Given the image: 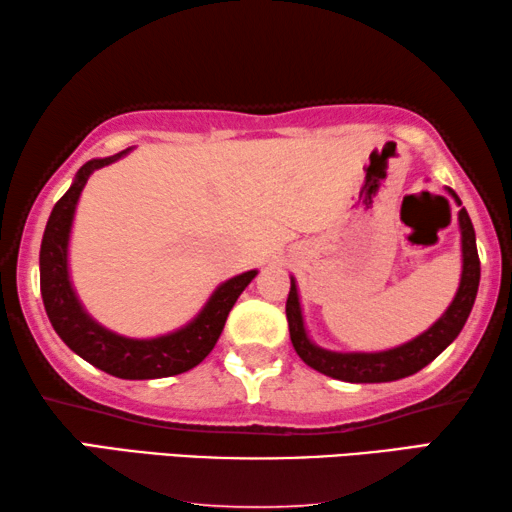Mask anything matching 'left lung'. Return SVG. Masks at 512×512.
I'll list each match as a JSON object with an SVG mask.
<instances>
[{"label":"left lung","mask_w":512,"mask_h":512,"mask_svg":"<svg viewBox=\"0 0 512 512\" xmlns=\"http://www.w3.org/2000/svg\"><path fill=\"white\" fill-rule=\"evenodd\" d=\"M451 198L458 202V225H460V243H462V273H460V287L453 296L451 305L446 312L437 319L431 328L421 332L419 337L412 339L408 344H401L389 351L378 353H335L326 351V348L312 344L307 337L303 310H300V298L296 280L291 278V289L287 298V321H289V335L291 344H294L296 353L300 355L307 367L316 369L319 373H326L330 378L346 380V383H389V380H399L405 376H412L426 364H431L437 355H440L453 339L460 335L462 326H465L469 312H472L478 280H481V262H478L476 250V232L469 218L467 209L462 207L456 191L446 189Z\"/></svg>","instance_id":"left-lung-1"}]
</instances>
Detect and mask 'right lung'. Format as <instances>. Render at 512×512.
Wrapping results in <instances>:
<instances>
[{
	"mask_svg": "<svg viewBox=\"0 0 512 512\" xmlns=\"http://www.w3.org/2000/svg\"><path fill=\"white\" fill-rule=\"evenodd\" d=\"M123 150L113 157L91 159L77 170L75 182L56 202L50 221L45 225L40 243V294L45 312L70 351L91 362L93 367L125 380H150L177 376L196 367L212 353L221 337L227 314L237 303L241 291L250 285L257 271H246L218 285L216 291L198 312L196 319L184 328L152 339H132L100 326L72 289L68 271V243L77 200L95 170L125 157Z\"/></svg>",
	"mask_w": 512,
	"mask_h": 512,
	"instance_id": "1",
	"label": "right lung"
}]
</instances>
